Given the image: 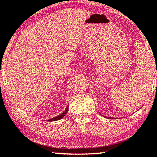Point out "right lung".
<instances>
[{"mask_svg": "<svg viewBox=\"0 0 157 157\" xmlns=\"http://www.w3.org/2000/svg\"><path fill=\"white\" fill-rule=\"evenodd\" d=\"M68 108H69V106H67V108H66L65 110H64L62 113L59 115V116H58L54 117V118L49 119V120H48V121H58V120H60V119H62V118H63V117L67 114V111H68Z\"/></svg>", "mask_w": 157, "mask_h": 157, "instance_id": "right-lung-1", "label": "right lung"}]
</instances>
